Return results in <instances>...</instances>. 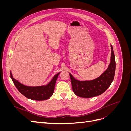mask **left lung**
Wrapping results in <instances>:
<instances>
[{
  "mask_svg": "<svg viewBox=\"0 0 131 131\" xmlns=\"http://www.w3.org/2000/svg\"><path fill=\"white\" fill-rule=\"evenodd\" d=\"M110 47V63L108 68L101 76L92 80L79 81L69 73L73 92L77 96L89 98L99 96L104 92L112 84L115 72L116 63L112 45Z\"/></svg>",
  "mask_w": 131,
  "mask_h": 131,
  "instance_id": "8db88e82",
  "label": "left lung"
}]
</instances>
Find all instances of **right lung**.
Returning <instances> with one entry per match:
<instances>
[{"mask_svg":"<svg viewBox=\"0 0 131 131\" xmlns=\"http://www.w3.org/2000/svg\"><path fill=\"white\" fill-rule=\"evenodd\" d=\"M59 73H60L55 75L48 84L37 87L27 86L23 85L13 78L11 72L10 75L11 80L16 88L25 97L33 100L43 101L47 100L52 96L54 90L55 84Z\"/></svg>","mask_w":131,"mask_h":131,"instance_id":"add662e5","label":"right lung"}]
</instances>
